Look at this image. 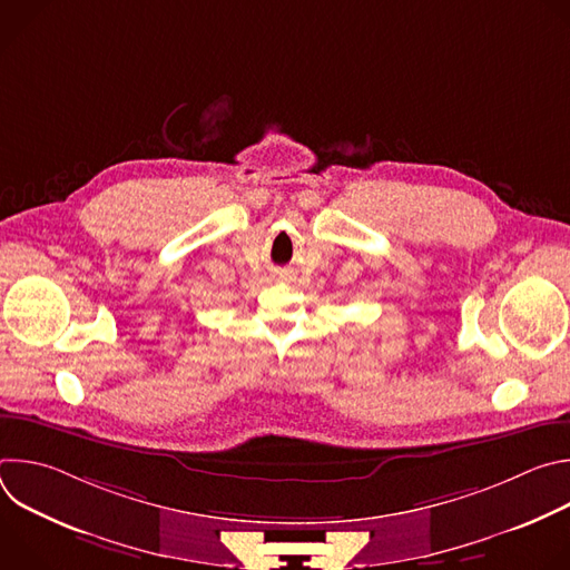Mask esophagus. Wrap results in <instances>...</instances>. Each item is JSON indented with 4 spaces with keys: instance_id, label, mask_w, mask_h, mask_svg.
Wrapping results in <instances>:
<instances>
[{
    "instance_id": "obj_1",
    "label": "esophagus",
    "mask_w": 570,
    "mask_h": 570,
    "mask_svg": "<svg viewBox=\"0 0 570 570\" xmlns=\"http://www.w3.org/2000/svg\"><path fill=\"white\" fill-rule=\"evenodd\" d=\"M279 277H282V279H288V273H286V271H282V273H279Z\"/></svg>"
}]
</instances>
